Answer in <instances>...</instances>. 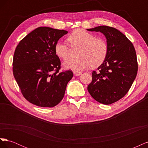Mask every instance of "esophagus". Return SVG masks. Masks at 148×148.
I'll return each instance as SVG.
<instances>
[{"label": "esophagus", "instance_id": "34e87169", "mask_svg": "<svg viewBox=\"0 0 148 148\" xmlns=\"http://www.w3.org/2000/svg\"><path fill=\"white\" fill-rule=\"evenodd\" d=\"M73 73H74V75L75 76H79V75H80L82 74V73H80V72H75V71H74Z\"/></svg>", "mask_w": 148, "mask_h": 148}]
</instances>
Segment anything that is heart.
I'll return each mask as SVG.
<instances>
[{"mask_svg": "<svg viewBox=\"0 0 148 148\" xmlns=\"http://www.w3.org/2000/svg\"><path fill=\"white\" fill-rule=\"evenodd\" d=\"M71 45L79 47L76 59H67L64 63L66 69L76 71H82L91 65L92 68L101 65L106 59L108 53V45L104 39L96 38L92 33L85 30H75L69 37ZM54 50L58 57L65 60L69 56V49L62 41L55 44Z\"/></svg>", "mask_w": 148, "mask_h": 148, "instance_id": "obj_1", "label": "heart"}]
</instances>
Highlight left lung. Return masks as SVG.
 <instances>
[{
  "label": "left lung",
  "instance_id": "left-lung-1",
  "mask_svg": "<svg viewBox=\"0 0 148 148\" xmlns=\"http://www.w3.org/2000/svg\"><path fill=\"white\" fill-rule=\"evenodd\" d=\"M101 32L108 45L104 62L92 73V82L88 90L101 104L108 105L119 101L129 91L138 71L135 47L120 31L107 26L87 29Z\"/></svg>",
  "mask_w": 148,
  "mask_h": 148
}]
</instances>
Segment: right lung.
Segmentation results:
<instances>
[{
    "instance_id": "add662e5",
    "label": "right lung",
    "mask_w": 148,
    "mask_h": 148,
    "mask_svg": "<svg viewBox=\"0 0 148 148\" xmlns=\"http://www.w3.org/2000/svg\"><path fill=\"white\" fill-rule=\"evenodd\" d=\"M68 31L39 27L18 44L13 60V73L25 99L42 107H52L62 100L72 78L70 70L59 72L60 61L55 44Z\"/></svg>"
}]
</instances>
